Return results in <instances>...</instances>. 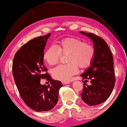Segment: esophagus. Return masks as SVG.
<instances>
[{"label": "esophagus", "instance_id": "obj_1", "mask_svg": "<svg viewBox=\"0 0 127 127\" xmlns=\"http://www.w3.org/2000/svg\"><path fill=\"white\" fill-rule=\"evenodd\" d=\"M71 83V82L70 81H62V84L63 85H66V84H68Z\"/></svg>", "mask_w": 127, "mask_h": 127}]
</instances>
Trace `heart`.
I'll return each instance as SVG.
<instances>
[{
	"label": "heart",
	"instance_id": "1",
	"mask_svg": "<svg viewBox=\"0 0 127 127\" xmlns=\"http://www.w3.org/2000/svg\"><path fill=\"white\" fill-rule=\"evenodd\" d=\"M62 54H68L69 64L57 66L52 70L55 79L62 81H70L78 72L79 67L84 68L90 65L95 55L94 48L76 38H66L59 41L56 46L46 49L43 59L48 65H55L58 63Z\"/></svg>",
	"mask_w": 127,
	"mask_h": 127
}]
</instances>
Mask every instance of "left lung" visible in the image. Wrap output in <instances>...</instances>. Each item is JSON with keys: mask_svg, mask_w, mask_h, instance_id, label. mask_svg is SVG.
Returning <instances> with one entry per match:
<instances>
[{"mask_svg": "<svg viewBox=\"0 0 127 127\" xmlns=\"http://www.w3.org/2000/svg\"><path fill=\"white\" fill-rule=\"evenodd\" d=\"M80 33L92 39L95 50L89 67L80 75L85 82L90 79L91 83L88 86L83 81L81 99L89 105H98L106 100L114 87L113 58L107 43L102 38L91 33Z\"/></svg>", "mask_w": 127, "mask_h": 127, "instance_id": "obj_1", "label": "left lung"}]
</instances>
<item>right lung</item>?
I'll list each match as a JSON object with an SVG mask.
<instances>
[{
  "mask_svg": "<svg viewBox=\"0 0 127 127\" xmlns=\"http://www.w3.org/2000/svg\"><path fill=\"white\" fill-rule=\"evenodd\" d=\"M51 33L31 40L17 51L13 62L14 81L22 99L27 105L36 112H46L56 105L61 81L52 79L43 64V54ZM50 82L41 85V78Z\"/></svg>",
  "mask_w": 127,
  "mask_h": 127,
  "instance_id": "add662e5",
  "label": "right lung"
}]
</instances>
